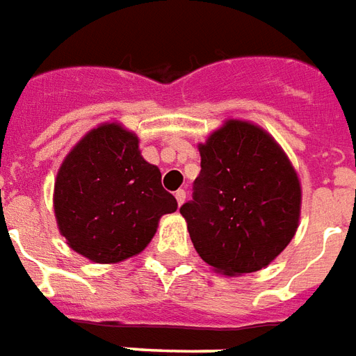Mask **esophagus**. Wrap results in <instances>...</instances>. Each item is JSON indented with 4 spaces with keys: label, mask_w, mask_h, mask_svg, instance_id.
<instances>
[{
    "label": "esophagus",
    "mask_w": 356,
    "mask_h": 356,
    "mask_svg": "<svg viewBox=\"0 0 356 356\" xmlns=\"http://www.w3.org/2000/svg\"><path fill=\"white\" fill-rule=\"evenodd\" d=\"M175 200H177L179 205H183V203L186 202V192H184L183 188L177 190V192H175Z\"/></svg>",
    "instance_id": "34e87169"
}]
</instances>
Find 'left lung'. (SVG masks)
I'll list each match as a JSON object with an SVG mask.
<instances>
[{"label":"left lung","mask_w":356,"mask_h":356,"mask_svg":"<svg viewBox=\"0 0 356 356\" xmlns=\"http://www.w3.org/2000/svg\"><path fill=\"white\" fill-rule=\"evenodd\" d=\"M202 172L181 207L203 261L227 276L267 267L293 238L300 184L263 129L227 121L200 145Z\"/></svg>","instance_id":"1"}]
</instances>
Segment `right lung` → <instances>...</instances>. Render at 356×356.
I'll list each match as a JSON object with an SVG mask.
<instances>
[{"mask_svg": "<svg viewBox=\"0 0 356 356\" xmlns=\"http://www.w3.org/2000/svg\"><path fill=\"white\" fill-rule=\"evenodd\" d=\"M143 160L138 138L115 123L91 130L59 168L54 209L72 250L95 263H118L142 252L162 214L177 200Z\"/></svg>", "mask_w": 356, "mask_h": 356, "instance_id": "add662e5", "label": "right lung"}]
</instances>
